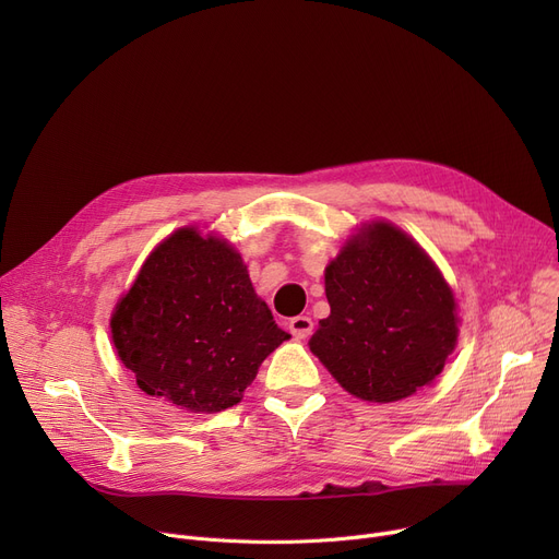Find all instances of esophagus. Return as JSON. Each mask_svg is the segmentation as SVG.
I'll use <instances>...</instances> for the list:
<instances>
[{"label":"esophagus","mask_w":559,"mask_h":559,"mask_svg":"<svg viewBox=\"0 0 559 559\" xmlns=\"http://www.w3.org/2000/svg\"><path fill=\"white\" fill-rule=\"evenodd\" d=\"M312 329H314L312 319L306 317V314H299V317H292V319H289V331H292V335H295L297 340L310 337V335H312Z\"/></svg>","instance_id":"34e87169"}]
</instances>
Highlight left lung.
<instances>
[{
	"instance_id": "left-lung-1",
	"label": "left lung",
	"mask_w": 559,
	"mask_h": 559,
	"mask_svg": "<svg viewBox=\"0 0 559 559\" xmlns=\"http://www.w3.org/2000/svg\"><path fill=\"white\" fill-rule=\"evenodd\" d=\"M324 278L331 314L310 350L348 394L392 403L442 373L457 342V304L409 235L388 222L362 226Z\"/></svg>"
}]
</instances>
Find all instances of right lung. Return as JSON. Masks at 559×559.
Wrapping results in <instances>:
<instances>
[{
  "label": "right lung",
  "mask_w": 559,
  "mask_h": 559,
  "mask_svg": "<svg viewBox=\"0 0 559 559\" xmlns=\"http://www.w3.org/2000/svg\"><path fill=\"white\" fill-rule=\"evenodd\" d=\"M110 333L142 392L209 415L240 403L262 360L289 340L240 253L197 228L171 233L144 260Z\"/></svg>",
  "instance_id": "1"
}]
</instances>
